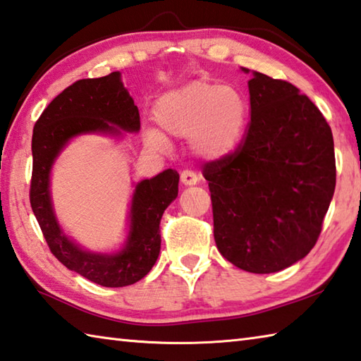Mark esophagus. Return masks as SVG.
<instances>
[{"mask_svg":"<svg viewBox=\"0 0 361 361\" xmlns=\"http://www.w3.org/2000/svg\"><path fill=\"white\" fill-rule=\"evenodd\" d=\"M199 181V175L192 170H183L181 172V183L186 186H192Z\"/></svg>","mask_w":361,"mask_h":361,"instance_id":"obj_1","label":"esophagus"}]
</instances>
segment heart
I'll list each match as a JSON object with an SVG mask.
<instances>
[{
	"label": "heart",
	"instance_id": "obj_1",
	"mask_svg": "<svg viewBox=\"0 0 361 361\" xmlns=\"http://www.w3.org/2000/svg\"><path fill=\"white\" fill-rule=\"evenodd\" d=\"M247 118L246 97L231 85L197 80L169 91L154 107V120L167 134L191 139L202 158H222L232 153L243 137ZM152 148H164L158 133H148Z\"/></svg>",
	"mask_w": 361,
	"mask_h": 361
}]
</instances>
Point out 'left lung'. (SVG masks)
Masks as SVG:
<instances>
[{
	"mask_svg": "<svg viewBox=\"0 0 361 361\" xmlns=\"http://www.w3.org/2000/svg\"><path fill=\"white\" fill-rule=\"evenodd\" d=\"M247 85L243 139L202 173L219 252L265 274L293 265L317 243L335 192V147L324 115L292 83L254 72Z\"/></svg>",
	"mask_w": 361,
	"mask_h": 361,
	"instance_id": "8db88e82",
	"label": "left lung"
}]
</instances>
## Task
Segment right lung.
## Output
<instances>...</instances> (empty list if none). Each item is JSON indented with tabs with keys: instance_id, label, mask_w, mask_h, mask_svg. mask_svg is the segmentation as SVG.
Returning <instances> with one entry per match:
<instances>
[{
	"instance_id": "obj_1",
	"label": "right lung",
	"mask_w": 361,
	"mask_h": 361,
	"mask_svg": "<svg viewBox=\"0 0 361 361\" xmlns=\"http://www.w3.org/2000/svg\"><path fill=\"white\" fill-rule=\"evenodd\" d=\"M139 130V109L120 80V72L82 78L51 101L32 129V173L30 203L51 254L83 278L104 287H124L147 276L161 249V218L178 195L180 175L167 169L135 186L130 231L121 252H87L66 238L51 209L49 176L58 153L69 139L83 133Z\"/></svg>"
}]
</instances>
